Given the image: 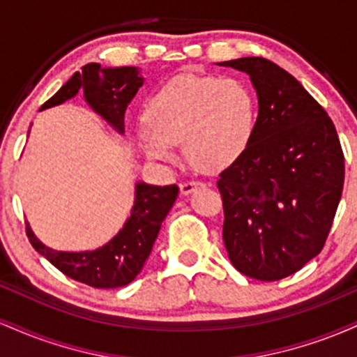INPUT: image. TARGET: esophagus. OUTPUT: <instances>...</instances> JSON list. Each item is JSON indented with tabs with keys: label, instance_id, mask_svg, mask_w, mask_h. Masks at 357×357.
<instances>
[{
	"label": "esophagus",
	"instance_id": "1",
	"mask_svg": "<svg viewBox=\"0 0 357 357\" xmlns=\"http://www.w3.org/2000/svg\"><path fill=\"white\" fill-rule=\"evenodd\" d=\"M198 188H204L203 181H184L179 184V190H181V195H190Z\"/></svg>",
	"mask_w": 357,
	"mask_h": 357
}]
</instances>
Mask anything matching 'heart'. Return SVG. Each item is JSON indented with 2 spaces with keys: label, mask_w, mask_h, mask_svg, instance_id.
<instances>
[{
  "label": "heart",
  "mask_w": 357,
  "mask_h": 357,
  "mask_svg": "<svg viewBox=\"0 0 357 357\" xmlns=\"http://www.w3.org/2000/svg\"><path fill=\"white\" fill-rule=\"evenodd\" d=\"M139 132L146 154L173 161L184 142L190 162L216 171L235 161L252 139L257 109L247 85L231 77H176L151 99Z\"/></svg>",
  "instance_id": "1"
}]
</instances>
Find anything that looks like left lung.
I'll return each instance as SVG.
<instances>
[{"instance_id":"left-lung-1","label":"left lung","mask_w":357,"mask_h":357,"mask_svg":"<svg viewBox=\"0 0 357 357\" xmlns=\"http://www.w3.org/2000/svg\"><path fill=\"white\" fill-rule=\"evenodd\" d=\"M220 65L247 72L258 96L252 139L216 183L225 247L243 275L280 280L326 245L342 195V147L322 105L277 63Z\"/></svg>"}]
</instances>
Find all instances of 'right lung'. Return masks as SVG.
<instances>
[{"mask_svg":"<svg viewBox=\"0 0 357 357\" xmlns=\"http://www.w3.org/2000/svg\"><path fill=\"white\" fill-rule=\"evenodd\" d=\"M141 85L142 79L134 67L100 68L99 63H87L82 67V72L73 73L72 79L45 102L42 109L72 99L84 89L90 107L122 132L126 107ZM178 192L176 184L161 188L137 183L130 218L107 245L93 252H59L45 247L28 225L26 236L31 247L67 277L93 289H117L130 284L141 272Z\"/></svg>","mask_w":357,"mask_h":357,"instance_id":"right-lung-1","label":"right lung"}]
</instances>
